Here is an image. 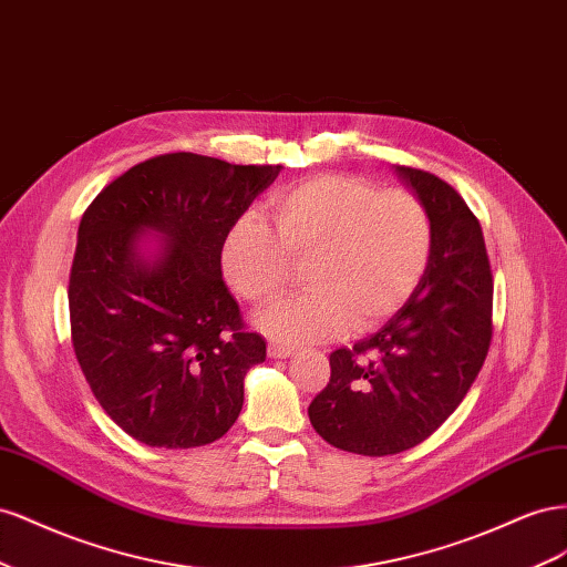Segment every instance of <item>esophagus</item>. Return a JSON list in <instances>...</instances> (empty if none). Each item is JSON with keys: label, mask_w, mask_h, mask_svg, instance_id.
<instances>
[{"label": "esophagus", "mask_w": 567, "mask_h": 567, "mask_svg": "<svg viewBox=\"0 0 567 567\" xmlns=\"http://www.w3.org/2000/svg\"><path fill=\"white\" fill-rule=\"evenodd\" d=\"M295 349L292 347H285V344H270L268 347V355L270 359H287V355H292Z\"/></svg>", "instance_id": "esophagus-1"}]
</instances>
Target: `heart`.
Wrapping results in <instances>:
<instances>
[{
	"mask_svg": "<svg viewBox=\"0 0 567 567\" xmlns=\"http://www.w3.org/2000/svg\"><path fill=\"white\" fill-rule=\"evenodd\" d=\"M270 225L239 216L220 247L223 278L254 306H268L301 266L303 295L256 316L282 344L368 330L409 301L430 264L432 223L409 192H378L347 175H318L270 194Z\"/></svg>",
	"mask_w": 567,
	"mask_h": 567,
	"instance_id": "heart-1",
	"label": "heart"
}]
</instances>
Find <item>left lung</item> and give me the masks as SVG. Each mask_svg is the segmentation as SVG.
<instances>
[{
    "label": "left lung",
    "mask_w": 567,
    "mask_h": 567,
    "mask_svg": "<svg viewBox=\"0 0 567 567\" xmlns=\"http://www.w3.org/2000/svg\"><path fill=\"white\" fill-rule=\"evenodd\" d=\"M432 223L430 264L409 301L351 349L309 406L328 444L392 456L425 442L458 409L492 342V270L480 220L440 177L394 166Z\"/></svg>",
    "instance_id": "left-lung-1"
}]
</instances>
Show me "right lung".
I'll list each match as a JSON object with an SVG mask.
<instances>
[{
  "label": "right lung",
  "mask_w": 567,
  "mask_h": 567,
  "mask_svg": "<svg viewBox=\"0 0 567 567\" xmlns=\"http://www.w3.org/2000/svg\"><path fill=\"white\" fill-rule=\"evenodd\" d=\"M280 171L154 156L96 194L80 220L69 280L75 359L137 442L194 449L235 425L266 342L245 330L220 247Z\"/></svg>",
  "instance_id": "add662e5"
}]
</instances>
